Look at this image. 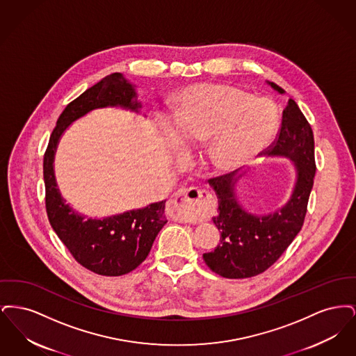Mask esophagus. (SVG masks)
Here are the masks:
<instances>
[{
    "instance_id": "esophagus-1",
    "label": "esophagus",
    "mask_w": 356,
    "mask_h": 356,
    "mask_svg": "<svg viewBox=\"0 0 356 356\" xmlns=\"http://www.w3.org/2000/svg\"><path fill=\"white\" fill-rule=\"evenodd\" d=\"M211 202L212 195L209 192L197 188H184L170 196L168 209L175 219L191 222L199 218L203 204Z\"/></svg>"
}]
</instances>
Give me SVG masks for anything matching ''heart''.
I'll use <instances>...</instances> for the list:
<instances>
[{"mask_svg":"<svg viewBox=\"0 0 356 356\" xmlns=\"http://www.w3.org/2000/svg\"><path fill=\"white\" fill-rule=\"evenodd\" d=\"M175 124L186 147H208V161L221 173L241 170L264 152L279 129L276 105L243 89L199 84L175 102Z\"/></svg>","mask_w":356,"mask_h":356,"instance_id":"obj_1","label":"heart"}]
</instances>
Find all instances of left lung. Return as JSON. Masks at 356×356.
I'll return each mask as SVG.
<instances>
[{
	"mask_svg": "<svg viewBox=\"0 0 356 356\" xmlns=\"http://www.w3.org/2000/svg\"><path fill=\"white\" fill-rule=\"evenodd\" d=\"M267 83L280 95L284 93L279 85ZM268 154L288 157L296 170L289 200L272 213L254 215L238 203L235 186L243 175L232 177L228 173L208 180L219 202V215L212 220L221 236L215 251L203 257L205 264L222 277L245 279L268 270L303 227L316 165L311 125L292 99L283 111L282 125Z\"/></svg>",
	"mask_w": 356,
	"mask_h": 356,
	"instance_id": "1",
	"label": "left lung"
}]
</instances>
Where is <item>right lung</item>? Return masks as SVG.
<instances>
[{"label": "right lung", "mask_w": 356, "mask_h": 356, "mask_svg": "<svg viewBox=\"0 0 356 356\" xmlns=\"http://www.w3.org/2000/svg\"><path fill=\"white\" fill-rule=\"evenodd\" d=\"M120 106L140 112L135 85L121 73H112L69 102L51 132L44 154L45 207L51 228L69 252L89 271L121 276L137 268L149 254L153 241L165 225V200L105 219H85L63 199L54 177L57 144L69 125L93 109Z\"/></svg>", "instance_id": "obj_1"}]
</instances>
